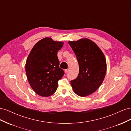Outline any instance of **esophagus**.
Segmentation results:
<instances>
[{
    "instance_id": "obj_1",
    "label": "esophagus",
    "mask_w": 131,
    "mask_h": 131,
    "mask_svg": "<svg viewBox=\"0 0 131 131\" xmlns=\"http://www.w3.org/2000/svg\"><path fill=\"white\" fill-rule=\"evenodd\" d=\"M69 72V70L68 69H66V70H65V73H66V74L68 73Z\"/></svg>"
}]
</instances>
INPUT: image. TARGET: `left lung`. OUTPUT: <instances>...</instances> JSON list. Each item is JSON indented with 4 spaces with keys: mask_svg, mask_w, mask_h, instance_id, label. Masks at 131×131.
I'll list each match as a JSON object with an SVG mask.
<instances>
[{
    "mask_svg": "<svg viewBox=\"0 0 131 131\" xmlns=\"http://www.w3.org/2000/svg\"><path fill=\"white\" fill-rule=\"evenodd\" d=\"M76 55L79 66L77 78L70 83L74 92L85 97L94 92L103 81L106 63L103 53L98 46L88 39L69 41Z\"/></svg>",
    "mask_w": 131,
    "mask_h": 131,
    "instance_id": "obj_1",
    "label": "left lung"
}]
</instances>
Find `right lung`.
Segmentation results:
<instances>
[{
	"instance_id": "1",
	"label": "right lung",
	"mask_w": 131,
	"mask_h": 131,
	"mask_svg": "<svg viewBox=\"0 0 131 131\" xmlns=\"http://www.w3.org/2000/svg\"><path fill=\"white\" fill-rule=\"evenodd\" d=\"M63 42L50 38L41 39L31 49L26 63L28 80L34 92L42 97L52 95L58 88V81L64 74L59 68L57 52Z\"/></svg>"
}]
</instances>
